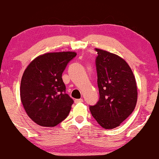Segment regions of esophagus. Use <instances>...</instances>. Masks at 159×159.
<instances>
[{
  "label": "esophagus",
  "mask_w": 159,
  "mask_h": 159,
  "mask_svg": "<svg viewBox=\"0 0 159 159\" xmlns=\"http://www.w3.org/2000/svg\"><path fill=\"white\" fill-rule=\"evenodd\" d=\"M75 103L83 102V99H82V98H78V99L75 100Z\"/></svg>",
  "instance_id": "esophagus-1"
}]
</instances>
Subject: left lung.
<instances>
[{"instance_id":"1","label":"left lung","mask_w":159,"mask_h":159,"mask_svg":"<svg viewBox=\"0 0 159 159\" xmlns=\"http://www.w3.org/2000/svg\"><path fill=\"white\" fill-rule=\"evenodd\" d=\"M96 51L99 100L90 110L102 127L112 129L129 117L136 106V80L125 60L107 51Z\"/></svg>"}]
</instances>
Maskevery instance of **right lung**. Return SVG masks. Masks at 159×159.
Masks as SVG:
<instances>
[{
    "mask_svg": "<svg viewBox=\"0 0 159 159\" xmlns=\"http://www.w3.org/2000/svg\"><path fill=\"white\" fill-rule=\"evenodd\" d=\"M73 52H51L38 56L24 72L20 96L27 114L41 126L54 127L67 117L73 100L66 93L62 74Z\"/></svg>",
    "mask_w": 159,
    "mask_h": 159,
    "instance_id": "obj_1",
    "label": "right lung"
}]
</instances>
